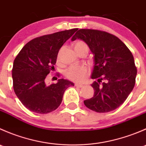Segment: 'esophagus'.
<instances>
[{
	"label": "esophagus",
	"instance_id": "obj_1",
	"mask_svg": "<svg viewBox=\"0 0 146 146\" xmlns=\"http://www.w3.org/2000/svg\"><path fill=\"white\" fill-rule=\"evenodd\" d=\"M75 85H76V87H78V88H82V87H83V85H82V84L76 83V84H75Z\"/></svg>",
	"mask_w": 146,
	"mask_h": 146
}]
</instances>
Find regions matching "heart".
<instances>
[{"mask_svg": "<svg viewBox=\"0 0 146 146\" xmlns=\"http://www.w3.org/2000/svg\"><path fill=\"white\" fill-rule=\"evenodd\" d=\"M73 47L77 54L83 51H86L87 52L88 51V46L82 41H77L75 42ZM58 58H59V55ZM88 74L89 69L85 66H71L65 71V75L68 79L77 82L83 81L88 77Z\"/></svg>", "mask_w": 146, "mask_h": 146, "instance_id": "b5f03b06", "label": "heart"}]
</instances>
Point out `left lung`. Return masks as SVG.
Instances as JSON below:
<instances>
[{
	"label": "left lung",
	"instance_id": "8db88e82",
	"mask_svg": "<svg viewBox=\"0 0 146 146\" xmlns=\"http://www.w3.org/2000/svg\"><path fill=\"white\" fill-rule=\"evenodd\" d=\"M80 39L94 55L91 86L94 96L84 101L90 110L104 113L123 104L133 89L137 69L130 50L114 35L96 29H80L71 40Z\"/></svg>",
	"mask_w": 146,
	"mask_h": 146
}]
</instances>
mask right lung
Segmentation results:
<instances>
[{
    "label": "right lung",
    "instance_id": "add662e5",
    "mask_svg": "<svg viewBox=\"0 0 146 146\" xmlns=\"http://www.w3.org/2000/svg\"><path fill=\"white\" fill-rule=\"evenodd\" d=\"M77 29L35 38L26 44L15 58L12 70L13 89L22 104L31 111L47 114L54 111L61 104L65 90L74 85L64 78L47 85L45 79L54 69L61 47Z\"/></svg>",
    "mask_w": 146,
    "mask_h": 146
}]
</instances>
